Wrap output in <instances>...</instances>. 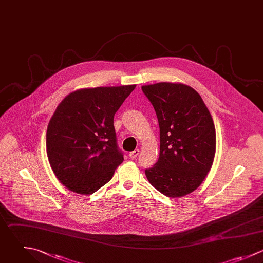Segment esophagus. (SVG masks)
<instances>
[{
	"mask_svg": "<svg viewBox=\"0 0 263 263\" xmlns=\"http://www.w3.org/2000/svg\"><path fill=\"white\" fill-rule=\"evenodd\" d=\"M138 155H139V149H135V151H133V152H131V153L129 154V157H130L131 159H135V158H137Z\"/></svg>",
	"mask_w": 263,
	"mask_h": 263,
	"instance_id": "esophagus-1",
	"label": "esophagus"
}]
</instances>
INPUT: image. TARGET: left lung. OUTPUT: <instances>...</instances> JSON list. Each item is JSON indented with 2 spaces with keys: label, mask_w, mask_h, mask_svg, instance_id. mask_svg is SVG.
Masks as SVG:
<instances>
[{
  "label": "left lung",
  "mask_w": 263,
  "mask_h": 263,
  "mask_svg": "<svg viewBox=\"0 0 263 263\" xmlns=\"http://www.w3.org/2000/svg\"><path fill=\"white\" fill-rule=\"evenodd\" d=\"M141 89L160 126V157L145 175L166 197L189 195L201 185L214 161L216 132L211 114L187 85L162 82Z\"/></svg>",
  "instance_id": "8db88e82"
}]
</instances>
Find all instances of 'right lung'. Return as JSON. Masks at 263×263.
<instances>
[{
	"instance_id": "1",
	"label": "right lung",
	"mask_w": 263,
	"mask_h": 263,
	"mask_svg": "<svg viewBox=\"0 0 263 263\" xmlns=\"http://www.w3.org/2000/svg\"><path fill=\"white\" fill-rule=\"evenodd\" d=\"M135 87L80 89L57 106L47 128V156L55 176L69 191L95 193L124 161L114 117Z\"/></svg>"
}]
</instances>
